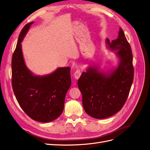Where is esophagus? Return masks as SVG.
<instances>
[{
	"mask_svg": "<svg viewBox=\"0 0 150 150\" xmlns=\"http://www.w3.org/2000/svg\"><path fill=\"white\" fill-rule=\"evenodd\" d=\"M81 73H82V70H81V69H77V70L75 71L74 74L75 78H76V79H78L79 78V77H80L81 75Z\"/></svg>",
	"mask_w": 150,
	"mask_h": 150,
	"instance_id": "obj_1",
	"label": "esophagus"
}]
</instances>
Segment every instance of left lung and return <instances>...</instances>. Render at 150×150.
Masks as SVG:
<instances>
[{
  "instance_id": "1",
  "label": "left lung",
  "mask_w": 150,
  "mask_h": 150,
  "mask_svg": "<svg viewBox=\"0 0 150 150\" xmlns=\"http://www.w3.org/2000/svg\"><path fill=\"white\" fill-rule=\"evenodd\" d=\"M107 44L113 50H118L120 63L118 68L107 76L90 68L83 72L77 81L82 94L84 110L93 118L102 119L119 112L130 92L133 81L134 69L131 46L123 30L120 28L116 40L107 39Z\"/></svg>"
}]
</instances>
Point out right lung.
<instances>
[{
	"label": "right lung",
	"instance_id": "1",
	"mask_svg": "<svg viewBox=\"0 0 150 150\" xmlns=\"http://www.w3.org/2000/svg\"><path fill=\"white\" fill-rule=\"evenodd\" d=\"M33 23L25 25L19 35L12 59V86L18 103L28 117L38 122H49L63 111L65 96L71 84V68H59L43 77L34 76L27 68L21 42Z\"/></svg>",
	"mask_w": 150,
	"mask_h": 150
}]
</instances>
